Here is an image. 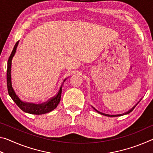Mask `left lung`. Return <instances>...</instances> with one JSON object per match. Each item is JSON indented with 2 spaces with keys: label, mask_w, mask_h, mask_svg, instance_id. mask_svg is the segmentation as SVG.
Masks as SVG:
<instances>
[{
  "label": "left lung",
  "mask_w": 153,
  "mask_h": 153,
  "mask_svg": "<svg viewBox=\"0 0 153 153\" xmlns=\"http://www.w3.org/2000/svg\"><path fill=\"white\" fill-rule=\"evenodd\" d=\"M93 108H94V107H93ZM94 109H95V108H94ZM95 110H96V111H97V109H95ZM128 112H129V111H128ZM128 112H127V113H128Z\"/></svg>",
  "instance_id": "left-lung-1"
}]
</instances>
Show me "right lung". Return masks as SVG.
Instances as JSON below:
<instances>
[{
	"instance_id": "right-lung-1",
	"label": "right lung",
	"mask_w": 153,
	"mask_h": 153,
	"mask_svg": "<svg viewBox=\"0 0 153 153\" xmlns=\"http://www.w3.org/2000/svg\"><path fill=\"white\" fill-rule=\"evenodd\" d=\"M19 41H17L15 44L13 49L12 53L10 55L9 60H8V65H7V89H8L9 94L13 100L16 103V105L19 107L25 113L33 114V115H42V114H45L51 112V111H53L55 108L57 107L59 102L61 100V92H62V87L61 86L60 90L58 92L57 94L55 97L51 98L48 102H46L45 104L41 105H36L33 104V103H24L23 102L22 100L19 99L18 96L16 94L15 90H13L12 87V82H11V63L12 59L15 54V52L17 51V48L19 44ZM66 79H65L63 82L65 81Z\"/></svg>"
}]
</instances>
